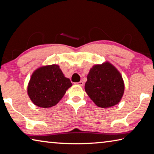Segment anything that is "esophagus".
Returning <instances> with one entry per match:
<instances>
[{"label":"esophagus","instance_id":"obj_1","mask_svg":"<svg viewBox=\"0 0 154 154\" xmlns=\"http://www.w3.org/2000/svg\"><path fill=\"white\" fill-rule=\"evenodd\" d=\"M77 85H80V86H82V85H83V82H82V81H81V82L77 83Z\"/></svg>","mask_w":154,"mask_h":154}]
</instances>
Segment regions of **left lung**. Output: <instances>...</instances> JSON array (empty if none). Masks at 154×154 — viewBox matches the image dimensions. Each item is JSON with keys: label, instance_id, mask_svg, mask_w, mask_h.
Masks as SVG:
<instances>
[{"label": "left lung", "instance_id": "8db88e82", "mask_svg": "<svg viewBox=\"0 0 154 154\" xmlns=\"http://www.w3.org/2000/svg\"><path fill=\"white\" fill-rule=\"evenodd\" d=\"M125 85L122 75L111 62L94 65L87 76L85 90L99 107L109 108L120 102Z\"/></svg>", "mask_w": 154, "mask_h": 154}]
</instances>
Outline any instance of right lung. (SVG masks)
<instances>
[{
  "instance_id": "right-lung-1",
  "label": "right lung",
  "mask_w": 154,
  "mask_h": 154,
  "mask_svg": "<svg viewBox=\"0 0 154 154\" xmlns=\"http://www.w3.org/2000/svg\"><path fill=\"white\" fill-rule=\"evenodd\" d=\"M72 85L58 65H46L32 72L27 93L34 105L41 108H49L59 103Z\"/></svg>"
}]
</instances>
